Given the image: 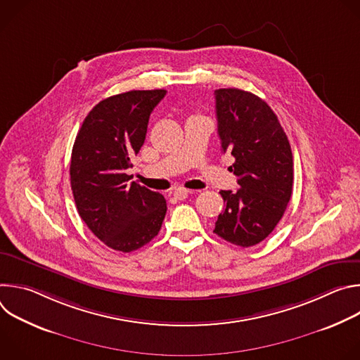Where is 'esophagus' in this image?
Segmentation results:
<instances>
[{"instance_id":"esophagus-1","label":"esophagus","mask_w":360,"mask_h":360,"mask_svg":"<svg viewBox=\"0 0 360 360\" xmlns=\"http://www.w3.org/2000/svg\"><path fill=\"white\" fill-rule=\"evenodd\" d=\"M189 193H191V191H189V189H185V188H176V189L174 191V196H175L176 199H179V200L185 199Z\"/></svg>"}]
</instances>
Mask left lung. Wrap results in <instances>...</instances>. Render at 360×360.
Masks as SVG:
<instances>
[{"label":"left lung","mask_w":360,"mask_h":360,"mask_svg":"<svg viewBox=\"0 0 360 360\" xmlns=\"http://www.w3.org/2000/svg\"><path fill=\"white\" fill-rule=\"evenodd\" d=\"M218 135L224 152L235 158L239 189L221 191L225 208L214 232L242 246L272 233L292 195L293 158L288 136L271 107L238 88L215 91Z\"/></svg>","instance_id":"left-lung-1"}]
</instances>
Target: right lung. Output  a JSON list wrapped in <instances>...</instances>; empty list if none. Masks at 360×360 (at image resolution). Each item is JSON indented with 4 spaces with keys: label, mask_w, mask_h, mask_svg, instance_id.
Here are the masks:
<instances>
[{
    "label": "right lung",
    "mask_w": 360,
    "mask_h": 360,
    "mask_svg": "<svg viewBox=\"0 0 360 360\" xmlns=\"http://www.w3.org/2000/svg\"><path fill=\"white\" fill-rule=\"evenodd\" d=\"M165 94L128 91L102 99L85 117L72 146L70 176L78 214L98 239L120 252L149 243L167 214L165 198L129 182L125 172Z\"/></svg>",
    "instance_id": "1"
}]
</instances>
